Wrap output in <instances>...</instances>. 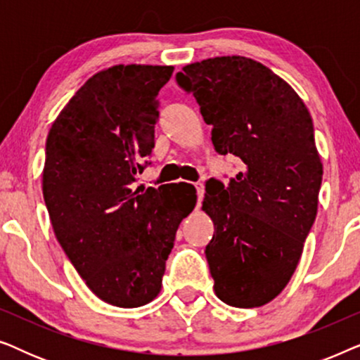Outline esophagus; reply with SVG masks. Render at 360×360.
<instances>
[{"instance_id": "34e87169", "label": "esophagus", "mask_w": 360, "mask_h": 360, "mask_svg": "<svg viewBox=\"0 0 360 360\" xmlns=\"http://www.w3.org/2000/svg\"><path fill=\"white\" fill-rule=\"evenodd\" d=\"M196 195H198V205L201 203V200H203V195H205V186L203 184H196Z\"/></svg>"}]
</instances>
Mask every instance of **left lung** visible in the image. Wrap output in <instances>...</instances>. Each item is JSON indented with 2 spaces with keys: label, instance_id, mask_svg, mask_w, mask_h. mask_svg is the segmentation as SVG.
I'll list each match as a JSON object with an SVG mask.
<instances>
[{
  "label": "left lung",
  "instance_id": "obj_1",
  "mask_svg": "<svg viewBox=\"0 0 360 360\" xmlns=\"http://www.w3.org/2000/svg\"><path fill=\"white\" fill-rule=\"evenodd\" d=\"M176 83L213 126L214 150L243 162L228 185L206 180L214 292L231 307H262L292 278L316 218L323 165L311 116L288 83L252 58L191 63Z\"/></svg>",
  "mask_w": 360,
  "mask_h": 360
}]
</instances>
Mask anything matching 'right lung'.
I'll return each mask as SVG.
<instances>
[{"mask_svg":"<svg viewBox=\"0 0 360 360\" xmlns=\"http://www.w3.org/2000/svg\"><path fill=\"white\" fill-rule=\"evenodd\" d=\"M174 67L116 65L93 75L49 131L42 193L63 252L103 302L137 308L160 292L196 195L132 191L150 165L160 88ZM180 185V184H179Z\"/></svg>","mask_w":360,"mask_h":360,"instance_id":"obj_1","label":"right lung"}]
</instances>
